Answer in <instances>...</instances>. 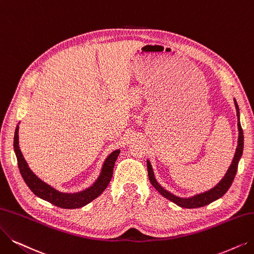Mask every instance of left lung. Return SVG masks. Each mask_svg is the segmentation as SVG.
<instances>
[{
    "instance_id": "1",
    "label": "left lung",
    "mask_w": 254,
    "mask_h": 254,
    "mask_svg": "<svg viewBox=\"0 0 254 254\" xmlns=\"http://www.w3.org/2000/svg\"><path fill=\"white\" fill-rule=\"evenodd\" d=\"M233 101H235V106H236V109H237L239 137H238V146H237V149H236L235 156H233L231 165L229 166L224 177H223L218 182L217 186H215L214 188L206 190V191L199 192V194H196V195L190 196V197H179L177 195H174L173 192L169 191L164 187L159 185V182L155 178L154 171H153V168H152V166H151V162H150L149 159H147L149 180L151 182V185L156 189V190L159 192L161 196H164L165 198L172 201L173 203H175L176 205H178L180 207L197 208V207H202L204 205H207V204L211 203V202L218 200L228 190V189L230 188L232 181H233V179H235V176L237 174L239 161H240V159L242 157V154H243V149H244V134H243V129H242L241 122H240V109H239V105L237 103L236 99H233Z\"/></svg>"
}]
</instances>
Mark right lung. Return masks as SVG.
<instances>
[{"mask_svg":"<svg viewBox=\"0 0 254 254\" xmlns=\"http://www.w3.org/2000/svg\"><path fill=\"white\" fill-rule=\"evenodd\" d=\"M18 124L15 128L13 139V147L17 159V166L26 185L37 197L50 202V203H52L57 207L73 209L85 206L89 202H92L102 194L109 185L111 177H113L116 160L121 152L120 149L111 152L104 160L102 169H101L100 174L93 186L77 192H64L46 184L45 181L38 178V176H36L31 171V169L29 168L18 145Z\"/></svg>","mask_w":254,"mask_h":254,"instance_id":"1","label":"right lung"}]
</instances>
